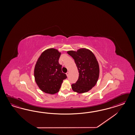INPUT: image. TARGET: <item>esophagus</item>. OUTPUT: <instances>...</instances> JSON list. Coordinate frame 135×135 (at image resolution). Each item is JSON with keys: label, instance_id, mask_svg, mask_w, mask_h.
I'll return each mask as SVG.
<instances>
[{"label": "esophagus", "instance_id": "esophagus-1", "mask_svg": "<svg viewBox=\"0 0 135 135\" xmlns=\"http://www.w3.org/2000/svg\"><path fill=\"white\" fill-rule=\"evenodd\" d=\"M69 72H67V73H66V75H67V77H68V76H69Z\"/></svg>", "mask_w": 135, "mask_h": 135}]
</instances>
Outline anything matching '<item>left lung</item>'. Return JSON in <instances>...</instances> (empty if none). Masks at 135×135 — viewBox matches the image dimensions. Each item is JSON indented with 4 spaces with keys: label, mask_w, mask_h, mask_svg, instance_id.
<instances>
[{
    "label": "left lung",
    "mask_w": 135,
    "mask_h": 135,
    "mask_svg": "<svg viewBox=\"0 0 135 135\" xmlns=\"http://www.w3.org/2000/svg\"><path fill=\"white\" fill-rule=\"evenodd\" d=\"M67 53L73 57L78 68L79 76L76 83L72 84V89L79 94L91 90L98 82L99 68L94 54L85 48L77 51L70 50Z\"/></svg>",
    "instance_id": "8db88e82"
}]
</instances>
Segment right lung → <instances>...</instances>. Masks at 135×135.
<instances>
[{
	"mask_svg": "<svg viewBox=\"0 0 135 135\" xmlns=\"http://www.w3.org/2000/svg\"><path fill=\"white\" fill-rule=\"evenodd\" d=\"M60 55L57 49H46L41 54L35 65V81L39 88L45 93H57L63 80L67 78L62 72V65L58 62Z\"/></svg>",
	"mask_w": 135,
	"mask_h": 135,
	"instance_id": "1",
	"label": "right lung"
}]
</instances>
